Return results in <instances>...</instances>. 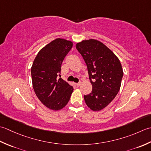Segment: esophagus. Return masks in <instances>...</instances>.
<instances>
[{
    "label": "esophagus",
    "instance_id": "esophagus-1",
    "mask_svg": "<svg viewBox=\"0 0 151 151\" xmlns=\"http://www.w3.org/2000/svg\"><path fill=\"white\" fill-rule=\"evenodd\" d=\"M81 85V83L79 82V83H76V85L77 86V87H79L80 85Z\"/></svg>",
    "mask_w": 151,
    "mask_h": 151
}]
</instances>
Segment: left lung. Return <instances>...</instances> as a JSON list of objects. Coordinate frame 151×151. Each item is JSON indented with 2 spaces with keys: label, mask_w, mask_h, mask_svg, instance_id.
Returning <instances> with one entry per match:
<instances>
[{
  "label": "left lung",
  "mask_w": 151,
  "mask_h": 151,
  "mask_svg": "<svg viewBox=\"0 0 151 151\" xmlns=\"http://www.w3.org/2000/svg\"><path fill=\"white\" fill-rule=\"evenodd\" d=\"M76 49L87 64L93 90L84 100L94 111L105 108L114 99L121 88L123 76L118 57L103 43L94 39L77 43Z\"/></svg>",
  "instance_id": "8db88e82"
}]
</instances>
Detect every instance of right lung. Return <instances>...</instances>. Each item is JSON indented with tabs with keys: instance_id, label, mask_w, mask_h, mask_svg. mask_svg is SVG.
Segmentation results:
<instances>
[{
	"instance_id": "add662e5",
	"label": "right lung",
	"mask_w": 151,
	"mask_h": 151,
	"mask_svg": "<svg viewBox=\"0 0 151 151\" xmlns=\"http://www.w3.org/2000/svg\"><path fill=\"white\" fill-rule=\"evenodd\" d=\"M71 41L63 38L54 40L40 50L31 67L32 82L35 94L49 109H63L70 100L72 86L60 76L61 64L72 48Z\"/></svg>"
}]
</instances>
